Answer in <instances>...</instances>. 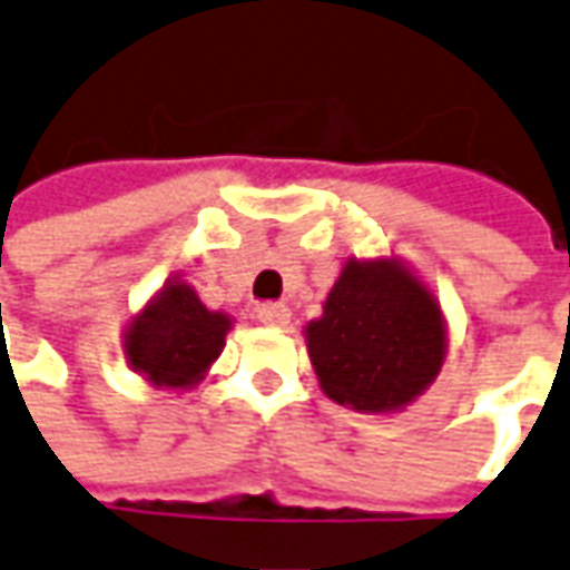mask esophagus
<instances>
[{"mask_svg":"<svg viewBox=\"0 0 570 570\" xmlns=\"http://www.w3.org/2000/svg\"><path fill=\"white\" fill-rule=\"evenodd\" d=\"M258 321L267 327H285L291 321V309L285 303H267L258 309Z\"/></svg>","mask_w":570,"mask_h":570,"instance_id":"1","label":"esophagus"}]
</instances>
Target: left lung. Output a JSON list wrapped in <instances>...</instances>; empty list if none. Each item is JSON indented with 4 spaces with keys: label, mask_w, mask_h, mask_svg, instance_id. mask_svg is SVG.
<instances>
[{
    "label": "left lung",
    "mask_w": 570,
    "mask_h": 570,
    "mask_svg": "<svg viewBox=\"0 0 570 570\" xmlns=\"http://www.w3.org/2000/svg\"><path fill=\"white\" fill-rule=\"evenodd\" d=\"M303 333L321 391L363 414L412 405L448 357L439 297L393 255L345 261L324 315Z\"/></svg>",
    "instance_id": "8db88e82"
}]
</instances>
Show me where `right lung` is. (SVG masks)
I'll return each mask as SVG.
<instances>
[{"label": "right lung", "mask_w": 570, "mask_h": 570, "mask_svg": "<svg viewBox=\"0 0 570 570\" xmlns=\"http://www.w3.org/2000/svg\"><path fill=\"white\" fill-rule=\"evenodd\" d=\"M230 327V315L207 309L198 291L177 276L131 315L122 333V354L153 387L191 391L219 361Z\"/></svg>", "instance_id": "1"}]
</instances>
